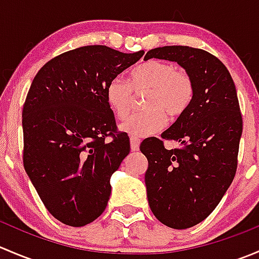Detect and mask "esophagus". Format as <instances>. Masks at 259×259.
Returning <instances> with one entry per match:
<instances>
[{"instance_id": "34e87169", "label": "esophagus", "mask_w": 259, "mask_h": 259, "mask_svg": "<svg viewBox=\"0 0 259 259\" xmlns=\"http://www.w3.org/2000/svg\"><path fill=\"white\" fill-rule=\"evenodd\" d=\"M140 145V139L139 138H130V148H132V151H138L139 150Z\"/></svg>"}]
</instances>
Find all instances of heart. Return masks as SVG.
Segmentation results:
<instances>
[{
  "mask_svg": "<svg viewBox=\"0 0 259 259\" xmlns=\"http://www.w3.org/2000/svg\"><path fill=\"white\" fill-rule=\"evenodd\" d=\"M148 91L144 99L145 110L133 114L121 132L134 138H144L160 132L166 125V115L176 119L189 109L194 99V82L183 70L165 61L144 62L133 70L130 82L115 77L106 85L108 105L117 119H125L134 101V93Z\"/></svg>",
  "mask_w": 259,
  "mask_h": 259,
  "instance_id": "heart-1",
  "label": "heart"
}]
</instances>
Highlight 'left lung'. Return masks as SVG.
Masks as SVG:
<instances>
[{"label":"left lung","instance_id":"left-lung-1","mask_svg":"<svg viewBox=\"0 0 259 259\" xmlns=\"http://www.w3.org/2000/svg\"><path fill=\"white\" fill-rule=\"evenodd\" d=\"M149 59L177 62L194 82L192 105L161 134L182 148L168 150L158 138L140 145L151 211L170 228H190L215 209L236 176L243 130L236 85L223 62L204 50L164 46L146 52Z\"/></svg>","mask_w":259,"mask_h":259}]
</instances>
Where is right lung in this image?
<instances>
[{
	"label": "right lung",
	"mask_w": 259,
	"mask_h": 259,
	"mask_svg": "<svg viewBox=\"0 0 259 259\" xmlns=\"http://www.w3.org/2000/svg\"><path fill=\"white\" fill-rule=\"evenodd\" d=\"M143 55L82 46L46 62L31 83L22 111L23 166L61 223L86 226L108 205L110 178L130 142L125 133L115 134L106 85Z\"/></svg>",
	"instance_id": "add662e5"
}]
</instances>
